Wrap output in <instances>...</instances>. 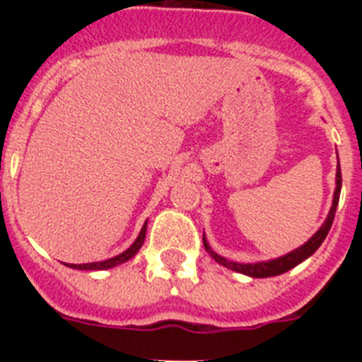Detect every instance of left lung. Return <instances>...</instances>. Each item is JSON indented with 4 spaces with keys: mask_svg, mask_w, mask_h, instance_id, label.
I'll list each match as a JSON object with an SVG mask.
<instances>
[{
    "mask_svg": "<svg viewBox=\"0 0 362 362\" xmlns=\"http://www.w3.org/2000/svg\"><path fill=\"white\" fill-rule=\"evenodd\" d=\"M341 185H343V177H341V166H339V158H337V172H335V192H334V201H332V209L326 216V221L321 225V228L317 232L313 233L312 238L305 243L303 246L296 248V250L288 252L286 255H281L277 259H270V261H259V263H235V261H230V259L223 257V255L216 254V252L210 248L209 241L204 238L203 233V245L206 248L210 255L216 259L217 263L223 264V267L230 268V270L238 272V274H245L248 277H274V276H281L284 272L292 270L293 267H297L299 263H303L305 259H308L313 252L317 250L321 243L325 241L328 232L332 228V223H334L335 217V210H337L339 204V196H341Z\"/></svg>",
    "mask_w": 362,
    "mask_h": 362,
    "instance_id": "left-lung-1",
    "label": "left lung"
}]
</instances>
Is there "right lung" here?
<instances>
[{
	"mask_svg": "<svg viewBox=\"0 0 362 362\" xmlns=\"http://www.w3.org/2000/svg\"><path fill=\"white\" fill-rule=\"evenodd\" d=\"M146 223H148V219L145 221V225H143L141 232H139V235H137L136 241L130 245V248H127L124 252H121L119 255H116V257H110V259H105V261H98V263H85V264H66V267L70 268H76V270H108V268H114L117 267V264L121 263H127L129 259H132L134 255L139 252V248L143 246V243H145V235H146Z\"/></svg>",
	"mask_w": 362,
	"mask_h": 362,
	"instance_id": "add662e5",
	"label": "right lung"
}]
</instances>
